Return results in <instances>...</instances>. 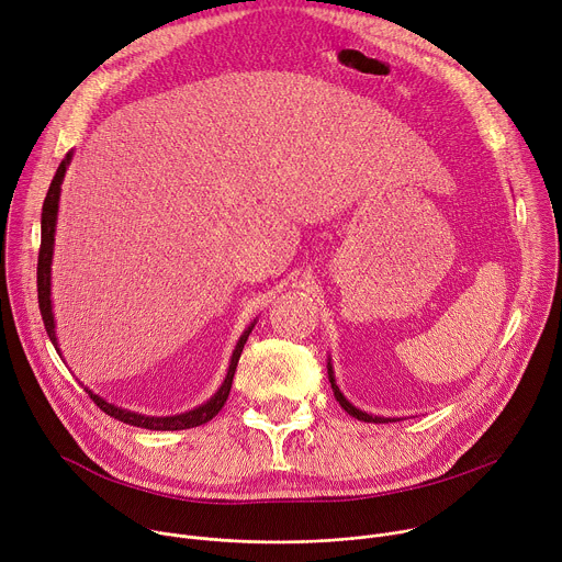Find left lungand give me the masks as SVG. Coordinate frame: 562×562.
Returning <instances> with one entry per match:
<instances>
[{"label":"left lung","mask_w":562,"mask_h":562,"mask_svg":"<svg viewBox=\"0 0 562 562\" xmlns=\"http://www.w3.org/2000/svg\"><path fill=\"white\" fill-rule=\"evenodd\" d=\"M327 374H329V383H331L334 396H336V401L340 403V407H342V411H345L347 415H351L353 419H359V422H368V424H385V422H394V419H387V417L368 415V413L359 411V407H356V405H351V403H349V401L342 396V392L338 390V385H336V379H334V368H331V363H327Z\"/></svg>","instance_id":"obj_1"}]
</instances>
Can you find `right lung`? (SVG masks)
<instances>
[{"instance_id":"1","label":"right lung","mask_w":562,"mask_h":562,"mask_svg":"<svg viewBox=\"0 0 562 562\" xmlns=\"http://www.w3.org/2000/svg\"><path fill=\"white\" fill-rule=\"evenodd\" d=\"M69 161H71V151L63 159V164L56 170L54 181H50V186H48L44 206H42V241H40V255H37V302H40V314H42V321H44V329H46V334H48L50 342H54L58 353H60V347H58V338H56L54 307H50V260H54V241H56L54 237H56L60 186H63V179H65ZM252 327H255V323H250L248 329L239 336V340H237V345L233 349L231 366H228V372H226V379H224L222 387L215 392V396H211V401L194 407V411H190V413L175 415V417H147V415H138V413L125 411V407H119L114 403H108L105 398H100L98 394H93L89 387H85V390L91 396V401L105 415H110V417H114V419H119L123 424L136 426V428H147V430H186V428L209 424L222 411L226 398H228V392H231V385H233V376H235V370H237V363H239L244 342H246L248 334L252 331Z\"/></svg>"}]
</instances>
